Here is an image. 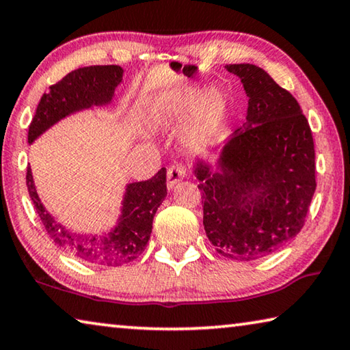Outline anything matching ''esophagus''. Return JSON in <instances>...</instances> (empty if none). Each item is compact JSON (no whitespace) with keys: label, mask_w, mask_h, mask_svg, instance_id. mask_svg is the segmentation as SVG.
I'll return each instance as SVG.
<instances>
[{"label":"esophagus","mask_w":350,"mask_h":350,"mask_svg":"<svg viewBox=\"0 0 350 350\" xmlns=\"http://www.w3.org/2000/svg\"><path fill=\"white\" fill-rule=\"evenodd\" d=\"M188 170L183 163H174L171 165L168 168V173H167V179H168V188H173L177 182H180L182 179H185L187 177Z\"/></svg>","instance_id":"obj_1"}]
</instances>
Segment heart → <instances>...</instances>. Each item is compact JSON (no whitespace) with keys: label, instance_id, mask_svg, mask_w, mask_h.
<instances>
[{"label":"heart","instance_id":"b5f03b06","mask_svg":"<svg viewBox=\"0 0 350 350\" xmlns=\"http://www.w3.org/2000/svg\"><path fill=\"white\" fill-rule=\"evenodd\" d=\"M194 108L196 111L185 129V140L189 145H199L208 137L222 114L224 98L217 91L206 92L202 97L199 88H187L159 105L152 112V120L161 126L174 125Z\"/></svg>","mask_w":350,"mask_h":350}]
</instances>
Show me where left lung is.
I'll return each instance as SVG.
<instances>
[{"label":"left lung","mask_w":350,"mask_h":350,"mask_svg":"<svg viewBox=\"0 0 350 350\" xmlns=\"http://www.w3.org/2000/svg\"><path fill=\"white\" fill-rule=\"evenodd\" d=\"M248 96L247 120L224 146L213 173L196 165L205 233L236 260L280 250L304 227L317 188L315 145L299 103L254 64H227ZM256 191L258 194L253 195Z\"/></svg>","instance_id":"1"}]
</instances>
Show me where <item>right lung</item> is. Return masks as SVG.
<instances>
[{
  "label": "right lung",
  "instance_id": "add662e5",
  "mask_svg": "<svg viewBox=\"0 0 350 350\" xmlns=\"http://www.w3.org/2000/svg\"><path fill=\"white\" fill-rule=\"evenodd\" d=\"M122 68L116 64L88 66L75 69L64 75L60 81L51 85L49 91L41 97L29 125L27 140L33 142L41 133L70 112L109 103L116 86L122 81ZM26 185L41 224L58 247L88 262L117 267L131 262L144 253L151 236L152 217L167 196V168L159 170L151 179L129 183L123 200L120 222L114 232L103 239L69 233L57 224L38 199L29 167Z\"/></svg>",
  "mask_w": 350,
  "mask_h": 350
}]
</instances>
